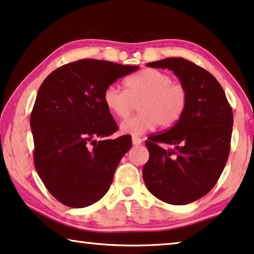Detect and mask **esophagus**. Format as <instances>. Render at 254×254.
<instances>
[{
	"instance_id": "1",
	"label": "esophagus",
	"mask_w": 254,
	"mask_h": 254,
	"mask_svg": "<svg viewBox=\"0 0 254 254\" xmlns=\"http://www.w3.org/2000/svg\"><path fill=\"white\" fill-rule=\"evenodd\" d=\"M132 143H133L134 146H139V144L142 143V139L139 138V136H132Z\"/></svg>"
}]
</instances>
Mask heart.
Here are the masks:
<instances>
[{
    "label": "heart",
    "instance_id": "obj_1",
    "mask_svg": "<svg viewBox=\"0 0 254 254\" xmlns=\"http://www.w3.org/2000/svg\"><path fill=\"white\" fill-rule=\"evenodd\" d=\"M126 91L110 84L103 92V102L108 111L119 119L130 114L138 102L139 113L124 120L120 128L123 133L140 135L157 124L172 127L181 119L188 105V90L182 83L157 69H144L124 81Z\"/></svg>",
    "mask_w": 254,
    "mask_h": 254
}]
</instances>
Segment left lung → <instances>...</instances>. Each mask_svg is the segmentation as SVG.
<instances>
[{
    "mask_svg": "<svg viewBox=\"0 0 254 254\" xmlns=\"http://www.w3.org/2000/svg\"><path fill=\"white\" fill-rule=\"evenodd\" d=\"M147 65L174 72L187 88L188 105L171 130L148 138L143 181L164 202L191 203L206 195L224 171L231 150L232 107L215 76L188 60L168 58Z\"/></svg>",
    "mask_w": 254,
    "mask_h": 254,
    "instance_id": "8db88e82",
    "label": "left lung"
}]
</instances>
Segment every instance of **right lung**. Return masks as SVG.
Instances as JSON below:
<instances>
[{
  "mask_svg": "<svg viewBox=\"0 0 254 254\" xmlns=\"http://www.w3.org/2000/svg\"><path fill=\"white\" fill-rule=\"evenodd\" d=\"M138 69L84 59L56 69L39 87L30 115L34 163L48 192L65 206L88 207L110 189L132 141L108 139L118 124L103 92Z\"/></svg>",
  "mask_w": 254,
  "mask_h": 254,
  "instance_id": "add662e5",
  "label": "right lung"
}]
</instances>
